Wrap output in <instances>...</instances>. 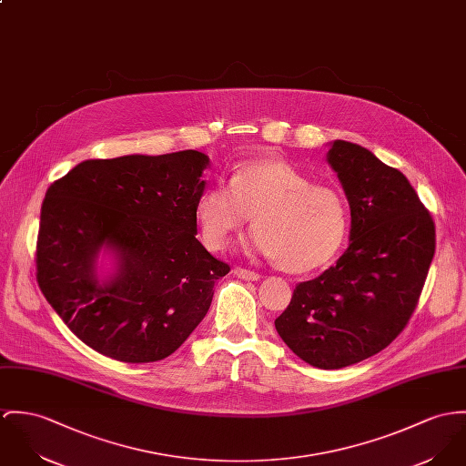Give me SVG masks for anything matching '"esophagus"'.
<instances>
[{"mask_svg":"<svg viewBox=\"0 0 466 466\" xmlns=\"http://www.w3.org/2000/svg\"><path fill=\"white\" fill-rule=\"evenodd\" d=\"M233 274H235L237 278H240V279H246V281H258V279H259V274H258V272H253V270H249V268H242V267H235V268H233Z\"/></svg>","mask_w":466,"mask_h":466,"instance_id":"esophagus-1","label":"esophagus"}]
</instances>
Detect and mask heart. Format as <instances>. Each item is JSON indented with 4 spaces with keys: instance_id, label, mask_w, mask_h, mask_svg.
Instances as JSON below:
<instances>
[{
    "instance_id": "b5f03b06",
    "label": "heart",
    "mask_w": 466,
    "mask_h": 466,
    "mask_svg": "<svg viewBox=\"0 0 466 466\" xmlns=\"http://www.w3.org/2000/svg\"><path fill=\"white\" fill-rule=\"evenodd\" d=\"M205 246L222 251L253 217L248 248L292 274L317 270L341 248L349 213L343 198L281 158L240 164L228 185L207 188L196 207Z\"/></svg>"
}]
</instances>
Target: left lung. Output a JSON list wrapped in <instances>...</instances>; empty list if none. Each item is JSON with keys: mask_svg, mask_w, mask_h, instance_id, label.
I'll list each match as a JSON object with an SVG mask.
<instances>
[{"mask_svg": "<svg viewBox=\"0 0 466 466\" xmlns=\"http://www.w3.org/2000/svg\"><path fill=\"white\" fill-rule=\"evenodd\" d=\"M328 162L350 207V244L337 265L297 285L274 324L302 361L335 370L378 354L406 328L436 233L408 177L372 151L335 140Z\"/></svg>", "mask_w": 466, "mask_h": 466, "instance_id": "1", "label": "left lung"}]
</instances>
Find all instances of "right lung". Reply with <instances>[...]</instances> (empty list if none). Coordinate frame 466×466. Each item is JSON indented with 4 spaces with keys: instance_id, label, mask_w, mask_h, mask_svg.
<instances>
[{
    "instance_id": "1",
    "label": "right lung",
    "mask_w": 466,
    "mask_h": 466,
    "mask_svg": "<svg viewBox=\"0 0 466 466\" xmlns=\"http://www.w3.org/2000/svg\"><path fill=\"white\" fill-rule=\"evenodd\" d=\"M205 153L85 160L46 192L37 283L66 326L103 356L151 363L205 319L229 265L196 238ZM101 248L116 272L101 282Z\"/></svg>"
}]
</instances>
